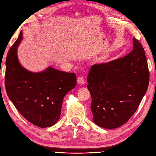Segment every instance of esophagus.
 <instances>
[{
	"instance_id": "34e87169",
	"label": "esophagus",
	"mask_w": 156,
	"mask_h": 156,
	"mask_svg": "<svg viewBox=\"0 0 156 156\" xmlns=\"http://www.w3.org/2000/svg\"><path fill=\"white\" fill-rule=\"evenodd\" d=\"M77 82L79 84H83L84 83V79L82 76H79L77 79Z\"/></svg>"
}]
</instances>
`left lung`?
I'll list each match as a JSON object with an SVG mask.
<instances>
[{"mask_svg": "<svg viewBox=\"0 0 156 156\" xmlns=\"http://www.w3.org/2000/svg\"><path fill=\"white\" fill-rule=\"evenodd\" d=\"M87 82L95 123L105 129L126 123L137 111L150 82L141 43L134 37L133 50L124 57L92 66Z\"/></svg>", "mask_w": 156, "mask_h": 156, "instance_id": "1", "label": "left lung"}]
</instances>
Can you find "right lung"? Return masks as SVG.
<instances>
[{"instance_id":"add662e5","label":"right lung","mask_w":156,"mask_h":156,"mask_svg":"<svg viewBox=\"0 0 156 156\" xmlns=\"http://www.w3.org/2000/svg\"><path fill=\"white\" fill-rule=\"evenodd\" d=\"M22 39L21 31L6 59L5 89L9 98L23 117L45 128L54 125L61 115L65 95L75 87V73L48 68L31 72L20 65L16 50Z\"/></svg>"}]
</instances>
